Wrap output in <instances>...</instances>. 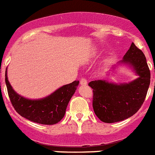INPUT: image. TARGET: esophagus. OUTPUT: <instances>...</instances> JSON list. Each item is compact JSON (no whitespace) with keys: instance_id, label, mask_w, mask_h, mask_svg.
<instances>
[{"instance_id":"esophagus-1","label":"esophagus","mask_w":155,"mask_h":155,"mask_svg":"<svg viewBox=\"0 0 155 155\" xmlns=\"http://www.w3.org/2000/svg\"><path fill=\"white\" fill-rule=\"evenodd\" d=\"M80 82V84H81V85H83V86H84V85H87V80L85 79V78H82Z\"/></svg>"}]
</instances>
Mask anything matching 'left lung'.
I'll return each instance as SVG.
<instances>
[{"instance_id":"left-lung-1","label":"left lung","mask_w":155,"mask_h":155,"mask_svg":"<svg viewBox=\"0 0 155 155\" xmlns=\"http://www.w3.org/2000/svg\"><path fill=\"white\" fill-rule=\"evenodd\" d=\"M120 63L132 67L139 77L128 84H117L106 80H94L88 84L93 89L95 114L104 123H116L131 117L143 105L149 88V67L145 55L134 43Z\"/></svg>"}]
</instances>
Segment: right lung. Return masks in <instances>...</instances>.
Here are the masks:
<instances>
[{
    "instance_id": "right-lung-1",
    "label": "right lung",
    "mask_w": 155,
    "mask_h": 155,
    "mask_svg": "<svg viewBox=\"0 0 155 155\" xmlns=\"http://www.w3.org/2000/svg\"><path fill=\"white\" fill-rule=\"evenodd\" d=\"M5 84L10 101L21 116L34 123L53 125L64 118L69 101L79 85L74 81L64 85L52 94L41 99H28L18 95L10 85L5 72Z\"/></svg>"
}]
</instances>
